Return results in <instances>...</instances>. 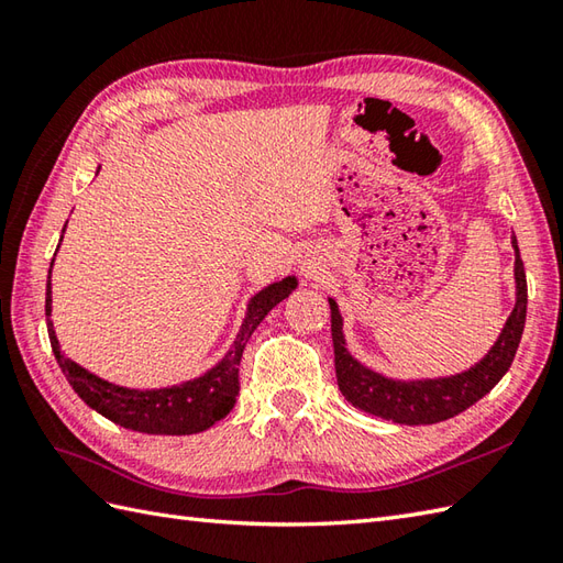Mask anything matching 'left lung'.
Returning <instances> with one entry per match:
<instances>
[{
  "mask_svg": "<svg viewBox=\"0 0 563 563\" xmlns=\"http://www.w3.org/2000/svg\"><path fill=\"white\" fill-rule=\"evenodd\" d=\"M516 249V307L500 329V336L479 363H474L464 373L450 377H426V379H394L363 365L351 355L345 345L343 317L333 297L331 305V339H333V363H336L339 389L355 409L373 413L385 421L399 426H430L448 421V418L470 409L492 391L516 357L522 339L525 314H528V280L520 258L518 239L512 236Z\"/></svg>",
  "mask_w": 563,
  "mask_h": 563,
  "instance_id": "1",
  "label": "left lung"
}]
</instances>
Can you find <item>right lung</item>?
<instances>
[{
    "instance_id": "add662e5",
    "label": "right lung",
    "mask_w": 563,
    "mask_h": 563,
    "mask_svg": "<svg viewBox=\"0 0 563 563\" xmlns=\"http://www.w3.org/2000/svg\"><path fill=\"white\" fill-rule=\"evenodd\" d=\"M101 169V166H99ZM97 169V174H99ZM65 234V230H63ZM63 242V239H59ZM59 249V244H57ZM55 263V256H53ZM51 271H47V285H45V317H47V336L55 353V361L63 369L67 382L79 394V399L91 406L93 411L109 418V421L137 430V433L147 435H194L202 433L210 426L230 413L234 409L236 394H239V361L246 349V341L251 333L256 331L271 309L283 302L295 288L297 278L288 275L266 288L258 290L246 305V314L234 343L230 345L218 363H214L206 373L186 379L181 385L159 387V389H135L123 387L115 382L103 379L99 375L89 373L87 367L71 361L59 349L57 333L51 321L53 314V285H51Z\"/></svg>"
}]
</instances>
